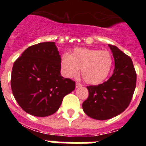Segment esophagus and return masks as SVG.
I'll use <instances>...</instances> for the list:
<instances>
[{"instance_id":"obj_1","label":"esophagus","mask_w":146,"mask_h":146,"mask_svg":"<svg viewBox=\"0 0 146 146\" xmlns=\"http://www.w3.org/2000/svg\"><path fill=\"white\" fill-rule=\"evenodd\" d=\"M82 84H80V83H78V82H76V88H80V87H82Z\"/></svg>"}]
</instances>
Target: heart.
Returning <instances> with one entry per match:
<instances>
[{
  "label": "heart",
  "mask_w": 146,
  "mask_h": 146,
  "mask_svg": "<svg viewBox=\"0 0 146 146\" xmlns=\"http://www.w3.org/2000/svg\"><path fill=\"white\" fill-rule=\"evenodd\" d=\"M113 59L109 51L89 48H75L70 55L61 58L62 73L68 78H75L81 70L83 80L89 84H98L107 77Z\"/></svg>",
  "instance_id": "obj_1"
}]
</instances>
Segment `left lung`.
<instances>
[{
  "label": "left lung",
  "instance_id": "left-lung-1",
  "mask_svg": "<svg viewBox=\"0 0 146 146\" xmlns=\"http://www.w3.org/2000/svg\"><path fill=\"white\" fill-rule=\"evenodd\" d=\"M115 61L110 79L88 86V98L83 102L84 113L95 119H109L128 107L135 92L137 75L131 58L114 45L109 44Z\"/></svg>",
  "mask_w": 146,
  "mask_h": 146
}]
</instances>
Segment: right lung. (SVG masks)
Here are the masks:
<instances>
[{
	"label": "right lung",
	"instance_id": "obj_1",
	"mask_svg": "<svg viewBox=\"0 0 146 146\" xmlns=\"http://www.w3.org/2000/svg\"><path fill=\"white\" fill-rule=\"evenodd\" d=\"M61 57L54 42L27 48L13 64L11 86L23 110L35 116H48L60 107L75 89V81L61 76Z\"/></svg>",
	"mask_w": 146,
	"mask_h": 146
}]
</instances>
